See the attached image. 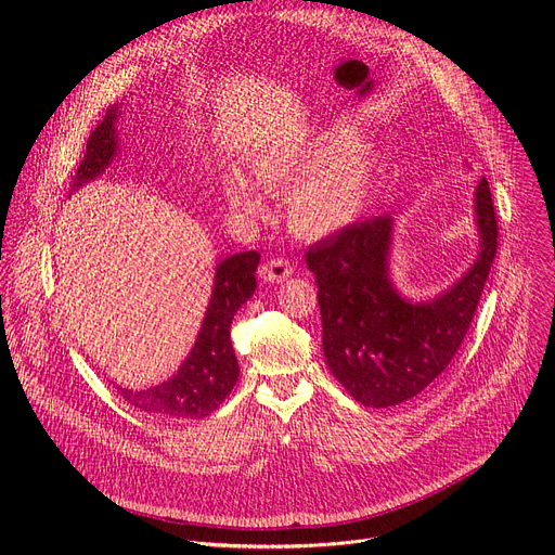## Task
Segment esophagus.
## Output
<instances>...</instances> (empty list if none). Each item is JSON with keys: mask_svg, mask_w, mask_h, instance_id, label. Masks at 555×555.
Segmentation results:
<instances>
[{"mask_svg": "<svg viewBox=\"0 0 555 555\" xmlns=\"http://www.w3.org/2000/svg\"><path fill=\"white\" fill-rule=\"evenodd\" d=\"M292 272H294V268H292L289 261H285V259H270V261H266L261 266L259 276L263 281H268V283H283V281H287L292 276Z\"/></svg>", "mask_w": 555, "mask_h": 555, "instance_id": "obj_1", "label": "esophagus"}]
</instances>
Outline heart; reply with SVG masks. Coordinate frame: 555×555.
I'll use <instances>...</instances> for the list:
<instances>
[{
  "instance_id": "b5f03b06",
  "label": "heart",
  "mask_w": 555,
  "mask_h": 555,
  "mask_svg": "<svg viewBox=\"0 0 555 555\" xmlns=\"http://www.w3.org/2000/svg\"><path fill=\"white\" fill-rule=\"evenodd\" d=\"M356 133V127L330 125L296 140L261 144L250 153V176L263 191L281 193L291 186L285 192V219L298 236L327 240L356 223L366 208L377 173V149ZM254 183L236 169L221 176V195L234 212H266L263 193Z\"/></svg>"
}]
</instances>
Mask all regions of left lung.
I'll use <instances>...</instances> for the list:
<instances>
[{"instance_id":"left-lung-1","label":"left lung","mask_w":555,"mask_h":555,"mask_svg":"<svg viewBox=\"0 0 555 555\" xmlns=\"http://www.w3.org/2000/svg\"><path fill=\"white\" fill-rule=\"evenodd\" d=\"M479 250L443 292L417 300L390 276L395 217L353 223L311 246L305 263L319 285L323 353L351 398L371 409L402 404L450 364L477 311L496 255L490 184L474 186Z\"/></svg>"}]
</instances>
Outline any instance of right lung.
<instances>
[{
	"label": "right lung",
	"mask_w": 555,
	"mask_h": 555,
	"mask_svg": "<svg viewBox=\"0 0 555 555\" xmlns=\"http://www.w3.org/2000/svg\"><path fill=\"white\" fill-rule=\"evenodd\" d=\"M118 107H109L103 122L90 133L86 157L78 165L72 191L94 182L120 153L118 140ZM261 255L255 250L236 253L225 257L215 268V281L204 321L191 353L180 369L167 379L149 388H122L116 386L122 400L144 413H153L169 420H202L219 409L230 395L240 362H236L230 325L240 309L257 289V266Z\"/></svg>",
	"instance_id": "obj_1"
}]
</instances>
